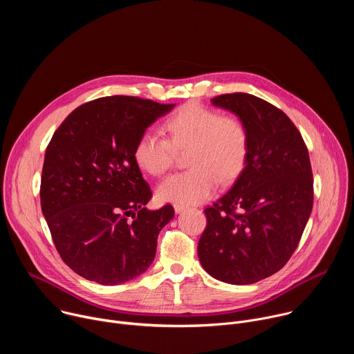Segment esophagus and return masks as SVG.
<instances>
[{
    "mask_svg": "<svg viewBox=\"0 0 354 354\" xmlns=\"http://www.w3.org/2000/svg\"><path fill=\"white\" fill-rule=\"evenodd\" d=\"M174 209H175V213H182L185 210V206L182 205H174Z\"/></svg>",
    "mask_w": 354,
    "mask_h": 354,
    "instance_id": "obj_1",
    "label": "esophagus"
}]
</instances>
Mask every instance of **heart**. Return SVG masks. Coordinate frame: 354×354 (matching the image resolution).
Here are the masks:
<instances>
[{
	"instance_id": "heart-1",
	"label": "heart",
	"mask_w": 354,
	"mask_h": 354,
	"mask_svg": "<svg viewBox=\"0 0 354 354\" xmlns=\"http://www.w3.org/2000/svg\"><path fill=\"white\" fill-rule=\"evenodd\" d=\"M164 129L167 138L144 131L136 141L133 158L145 174L160 178L186 153V172L172 175L157 189L158 200L182 206L207 200L217 187L232 182L243 171L249 156V131L235 115H221L196 102L179 108Z\"/></svg>"
}]
</instances>
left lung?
I'll list each match as a JSON object with an SVG mask.
<instances>
[{"label": "left lung", "mask_w": 354, "mask_h": 354, "mask_svg": "<svg viewBox=\"0 0 354 354\" xmlns=\"http://www.w3.org/2000/svg\"><path fill=\"white\" fill-rule=\"evenodd\" d=\"M212 102L245 122L249 156L232 187L206 207L197 255L214 279L252 284L279 272L304 232L314 203L308 148L290 118L258 96L224 93Z\"/></svg>", "instance_id": "obj_1"}]
</instances>
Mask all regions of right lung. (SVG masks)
Masks as SVG:
<instances>
[{
  "label": "right lung",
  "mask_w": 354,
  "mask_h": 354,
  "mask_svg": "<svg viewBox=\"0 0 354 354\" xmlns=\"http://www.w3.org/2000/svg\"><path fill=\"white\" fill-rule=\"evenodd\" d=\"M113 95L74 109L55 131L43 162L40 205L64 263L81 277L113 286L153 263L160 231L175 216L153 197L133 158L137 138L172 109Z\"/></svg>",
  "instance_id": "obj_1"
}]
</instances>
